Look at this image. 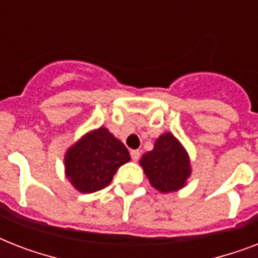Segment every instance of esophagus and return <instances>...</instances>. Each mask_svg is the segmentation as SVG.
I'll return each mask as SVG.
<instances>
[{
  "mask_svg": "<svg viewBox=\"0 0 258 258\" xmlns=\"http://www.w3.org/2000/svg\"><path fill=\"white\" fill-rule=\"evenodd\" d=\"M131 158H133V161H138L139 157H141V153H139V150H131Z\"/></svg>",
  "mask_w": 258,
  "mask_h": 258,
  "instance_id": "34e87169",
  "label": "esophagus"
}]
</instances>
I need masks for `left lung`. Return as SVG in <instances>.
I'll list each match as a JSON object with an SVG mask.
<instances>
[{
	"label": "left lung",
	"instance_id": "obj_1",
	"mask_svg": "<svg viewBox=\"0 0 258 258\" xmlns=\"http://www.w3.org/2000/svg\"><path fill=\"white\" fill-rule=\"evenodd\" d=\"M139 165L150 184L162 194L183 188L192 171L187 150L169 131L155 139L154 149L142 155Z\"/></svg>",
	"mask_w": 258,
	"mask_h": 258
}]
</instances>
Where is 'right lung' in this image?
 Segmentation results:
<instances>
[{
	"label": "right lung",
	"instance_id": "add662e5",
	"mask_svg": "<svg viewBox=\"0 0 258 258\" xmlns=\"http://www.w3.org/2000/svg\"><path fill=\"white\" fill-rule=\"evenodd\" d=\"M128 150L104 125L91 130L64 154V170L79 192L89 194L107 187L121 165L130 162Z\"/></svg>",
	"mask_w": 258,
	"mask_h": 258
}]
</instances>
